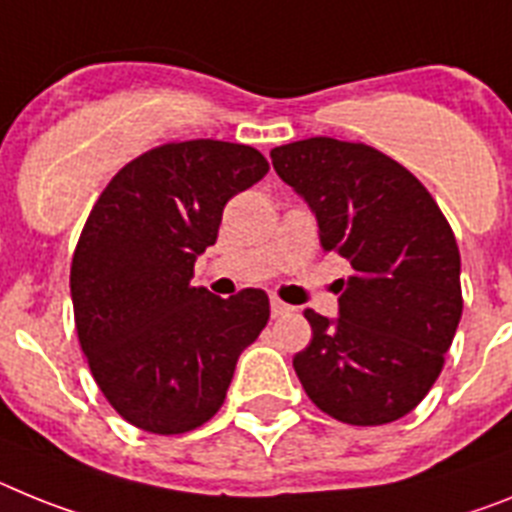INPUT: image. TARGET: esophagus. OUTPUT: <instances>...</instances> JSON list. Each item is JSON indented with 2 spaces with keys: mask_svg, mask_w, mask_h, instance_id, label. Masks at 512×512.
Wrapping results in <instances>:
<instances>
[{
  "mask_svg": "<svg viewBox=\"0 0 512 512\" xmlns=\"http://www.w3.org/2000/svg\"><path fill=\"white\" fill-rule=\"evenodd\" d=\"M288 311H291V306L283 304L281 299H270V314H273V317H283Z\"/></svg>",
  "mask_w": 512,
  "mask_h": 512,
  "instance_id": "34e87169",
  "label": "esophagus"
}]
</instances>
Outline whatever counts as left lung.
I'll use <instances>...</instances> for the list:
<instances>
[{"label": "left lung", "instance_id": "obj_1", "mask_svg": "<svg viewBox=\"0 0 512 512\" xmlns=\"http://www.w3.org/2000/svg\"><path fill=\"white\" fill-rule=\"evenodd\" d=\"M270 159L317 213L322 250L353 268L335 322L304 311L311 342L293 355L296 376L335 420H399L441 376L464 309L451 224L407 167L361 141L314 136Z\"/></svg>", "mask_w": 512, "mask_h": 512}]
</instances>
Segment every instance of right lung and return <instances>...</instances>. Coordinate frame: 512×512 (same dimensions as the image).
<instances>
[{"label": "right lung", "instance_id": "add662e5", "mask_svg": "<svg viewBox=\"0 0 512 512\" xmlns=\"http://www.w3.org/2000/svg\"><path fill=\"white\" fill-rule=\"evenodd\" d=\"M260 151L193 139L154 146L102 190L71 257V304L97 386L139 430L201 428L226 399L237 358L270 319L268 293L221 299L190 286L221 213L268 175Z\"/></svg>", "mask_w": 512, "mask_h": 512}]
</instances>
